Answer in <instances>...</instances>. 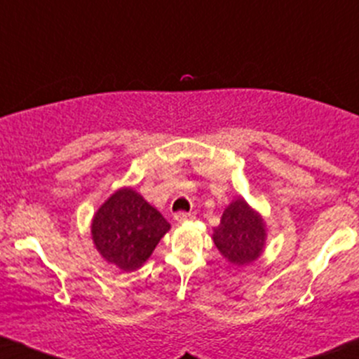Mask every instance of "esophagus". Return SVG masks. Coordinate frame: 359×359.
Masks as SVG:
<instances>
[{
  "label": "esophagus",
  "instance_id": "obj_1",
  "mask_svg": "<svg viewBox=\"0 0 359 359\" xmlns=\"http://www.w3.org/2000/svg\"><path fill=\"white\" fill-rule=\"evenodd\" d=\"M174 219H175L177 222L191 221V219H194V214H191V212H177L175 216H174Z\"/></svg>",
  "mask_w": 359,
  "mask_h": 359
}]
</instances>
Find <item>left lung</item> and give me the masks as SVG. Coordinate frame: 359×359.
I'll return each instance as SVG.
<instances>
[{
  "label": "left lung",
  "instance_id": "left-lung-1",
  "mask_svg": "<svg viewBox=\"0 0 359 359\" xmlns=\"http://www.w3.org/2000/svg\"><path fill=\"white\" fill-rule=\"evenodd\" d=\"M212 241L226 262L234 266L250 265L265 250V219L243 197H238L228 204L219 226L212 229Z\"/></svg>",
  "mask_w": 359,
  "mask_h": 359
}]
</instances>
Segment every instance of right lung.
Masks as SVG:
<instances>
[{"instance_id": "add662e5", "label": "right lung", "mask_w": 359, "mask_h": 359, "mask_svg": "<svg viewBox=\"0 0 359 359\" xmlns=\"http://www.w3.org/2000/svg\"><path fill=\"white\" fill-rule=\"evenodd\" d=\"M170 229L165 217L131 187H121L101 204L90 222L100 255L123 271H135L151 257Z\"/></svg>"}]
</instances>
